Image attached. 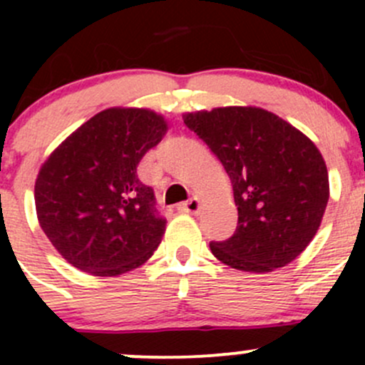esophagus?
<instances>
[{
    "instance_id": "34e87169",
    "label": "esophagus",
    "mask_w": 365,
    "mask_h": 365,
    "mask_svg": "<svg viewBox=\"0 0 365 365\" xmlns=\"http://www.w3.org/2000/svg\"><path fill=\"white\" fill-rule=\"evenodd\" d=\"M178 209L182 212H190V215H197V212L200 211V200L197 199V197H190L187 202L180 204Z\"/></svg>"
}]
</instances>
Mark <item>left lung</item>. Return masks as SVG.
Returning a JSON list of instances; mask_svg holds the SVG:
<instances>
[{
  "label": "left lung",
  "mask_w": 365,
  "mask_h": 365,
  "mask_svg": "<svg viewBox=\"0 0 365 365\" xmlns=\"http://www.w3.org/2000/svg\"><path fill=\"white\" fill-rule=\"evenodd\" d=\"M225 166L238 209L235 233L211 242L216 259L247 273H269L304 252L329 199L316 144L274 113L255 106L183 115Z\"/></svg>",
  "instance_id": "left-lung-1"
}]
</instances>
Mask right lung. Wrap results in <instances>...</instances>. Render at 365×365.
<instances>
[{
  "mask_svg": "<svg viewBox=\"0 0 365 365\" xmlns=\"http://www.w3.org/2000/svg\"><path fill=\"white\" fill-rule=\"evenodd\" d=\"M165 118L110 108L53 150L36 180V211L54 249L73 267L118 276L144 264L165 235L154 190L137 166L165 137Z\"/></svg>",
  "mask_w": 365,
  "mask_h": 365,
  "instance_id": "1",
  "label": "right lung"
}]
</instances>
